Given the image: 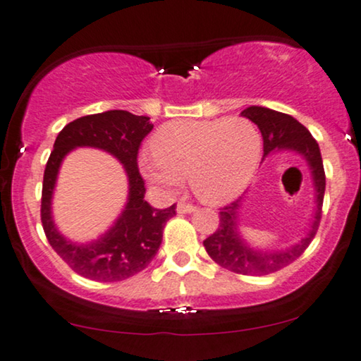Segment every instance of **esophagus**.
Returning a JSON list of instances; mask_svg holds the SVG:
<instances>
[{"label":"esophagus","instance_id":"obj_1","mask_svg":"<svg viewBox=\"0 0 361 361\" xmlns=\"http://www.w3.org/2000/svg\"><path fill=\"white\" fill-rule=\"evenodd\" d=\"M176 211H178V213H181V214L193 213V211H196V206L190 204V203H185V201H180V203L176 204Z\"/></svg>","mask_w":361,"mask_h":361}]
</instances>
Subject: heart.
Segmentation results:
<instances>
[{
  "label": "heart",
  "instance_id": "obj_1",
  "mask_svg": "<svg viewBox=\"0 0 361 361\" xmlns=\"http://www.w3.org/2000/svg\"><path fill=\"white\" fill-rule=\"evenodd\" d=\"M152 155L142 157L148 181L176 190L190 180L193 193L209 204L228 203L251 183L261 161L262 138L251 120H178L152 138Z\"/></svg>",
  "mask_w": 361,
  "mask_h": 361
}]
</instances>
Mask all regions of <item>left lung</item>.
Segmentation results:
<instances>
[{"instance_id": "obj_1", "label": "left lung", "mask_w": 361, "mask_h": 361, "mask_svg": "<svg viewBox=\"0 0 361 361\" xmlns=\"http://www.w3.org/2000/svg\"><path fill=\"white\" fill-rule=\"evenodd\" d=\"M241 115L256 123L261 130L264 157H267L276 148L277 150L279 148H289V150L299 152L309 161L317 191L315 219L312 223L309 234L299 244L281 252L252 251L241 241L236 231L239 200L219 209L218 229L203 241L208 256L216 264L231 272L243 274V276H267V274L281 271V269L294 262L297 257H300L309 247L312 239L315 238L322 219V206H324L325 170L324 163H322L319 143L304 125L297 122L294 117L266 107H256V105L243 110Z\"/></svg>"}]
</instances>
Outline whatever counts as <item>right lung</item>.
I'll use <instances>...</instances> for the list:
<instances>
[{
	"label": "right lung",
	"instance_id": "obj_1",
	"mask_svg": "<svg viewBox=\"0 0 361 361\" xmlns=\"http://www.w3.org/2000/svg\"><path fill=\"white\" fill-rule=\"evenodd\" d=\"M153 123L127 110L85 115L59 132L46 163L41 195V223L52 249L72 271L95 282H118L143 271L161 244L166 221L176 204L155 209L145 201V181L138 170V150ZM75 146H95L112 152L124 163L129 176V203L113 229L97 242L79 247L62 238L50 216V196L61 158Z\"/></svg>",
	"mask_w": 361,
	"mask_h": 361
}]
</instances>
